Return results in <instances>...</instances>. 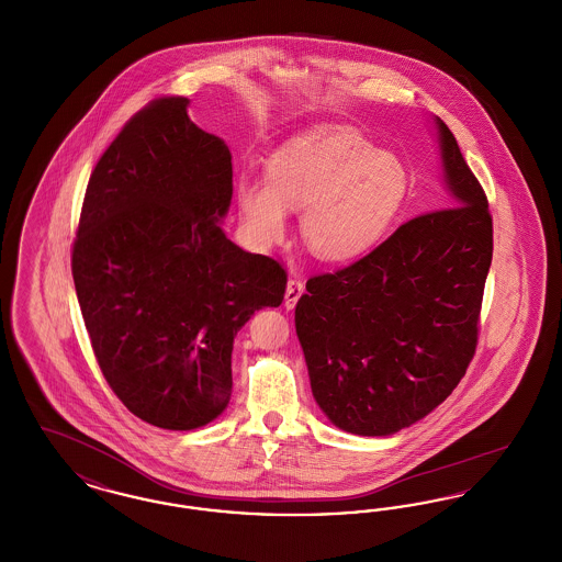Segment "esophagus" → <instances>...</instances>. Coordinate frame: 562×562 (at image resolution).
I'll return each mask as SVG.
<instances>
[{
  "instance_id": "34e87169",
  "label": "esophagus",
  "mask_w": 562,
  "mask_h": 562,
  "mask_svg": "<svg viewBox=\"0 0 562 562\" xmlns=\"http://www.w3.org/2000/svg\"><path fill=\"white\" fill-rule=\"evenodd\" d=\"M305 291V284H303V280L299 278V276H291L289 278V284H286V296H284V305L291 310L296 305V301H299V296L303 294Z\"/></svg>"
}]
</instances>
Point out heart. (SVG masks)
<instances>
[{"label": "heart", "instance_id": "obj_1", "mask_svg": "<svg viewBox=\"0 0 562 562\" xmlns=\"http://www.w3.org/2000/svg\"><path fill=\"white\" fill-rule=\"evenodd\" d=\"M408 189L401 161L376 151L348 126H318L284 143L268 160V179L240 175L236 200L250 236L278 240L289 211H301V236L326 261L369 250L398 213Z\"/></svg>", "mask_w": 562, "mask_h": 562}]
</instances>
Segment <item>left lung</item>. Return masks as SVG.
I'll list each match as a JSON object with an SVG mask.
<instances>
[{"mask_svg":"<svg viewBox=\"0 0 562 562\" xmlns=\"http://www.w3.org/2000/svg\"><path fill=\"white\" fill-rule=\"evenodd\" d=\"M451 206L417 214L362 259L312 276L294 324L314 398L337 428L387 436L451 396L481 335L493 216L438 120Z\"/></svg>","mask_w":562,"mask_h":562,"instance_id":"1","label":"left lung"}]
</instances>
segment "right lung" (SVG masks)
I'll use <instances>...</instances> for the list:
<instances>
[{
    "mask_svg": "<svg viewBox=\"0 0 562 562\" xmlns=\"http://www.w3.org/2000/svg\"><path fill=\"white\" fill-rule=\"evenodd\" d=\"M160 97L97 161L71 271L94 358L138 419L195 429L232 396L234 337L286 293L280 261L241 250L218 227L232 202V154Z\"/></svg>",
    "mask_w": 562,
    "mask_h": 562,
    "instance_id": "add662e5",
    "label": "right lung"
}]
</instances>
